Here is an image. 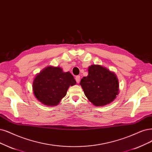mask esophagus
Here are the masks:
<instances>
[{"label":"esophagus","mask_w":152,"mask_h":152,"mask_svg":"<svg viewBox=\"0 0 152 152\" xmlns=\"http://www.w3.org/2000/svg\"><path fill=\"white\" fill-rule=\"evenodd\" d=\"M75 80L77 83H80V76H76L75 77Z\"/></svg>","instance_id":"1"}]
</instances>
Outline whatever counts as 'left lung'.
Masks as SVG:
<instances>
[{
    "label": "left lung",
    "instance_id": "obj_1",
    "mask_svg": "<svg viewBox=\"0 0 152 152\" xmlns=\"http://www.w3.org/2000/svg\"><path fill=\"white\" fill-rule=\"evenodd\" d=\"M85 96L94 106L108 104L119 93L118 80L113 72L100 65L88 67V75L80 82Z\"/></svg>",
    "mask_w": 152,
    "mask_h": 152
}]
</instances>
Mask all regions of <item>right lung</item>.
I'll return each instance as SVG.
<instances>
[{
  "instance_id": "add662e5",
  "label": "right lung",
  "mask_w": 152,
  "mask_h": 152,
  "mask_svg": "<svg viewBox=\"0 0 152 152\" xmlns=\"http://www.w3.org/2000/svg\"><path fill=\"white\" fill-rule=\"evenodd\" d=\"M69 72H64L59 67L48 66L36 75L32 83L35 97L46 106H56L67 93L70 86L76 85Z\"/></svg>"
}]
</instances>
